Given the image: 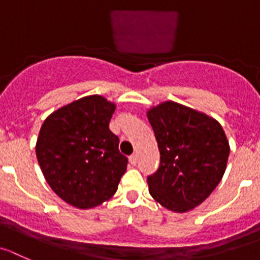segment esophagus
I'll return each instance as SVG.
<instances>
[{
    "label": "esophagus",
    "mask_w": 260,
    "mask_h": 260,
    "mask_svg": "<svg viewBox=\"0 0 260 260\" xmlns=\"http://www.w3.org/2000/svg\"><path fill=\"white\" fill-rule=\"evenodd\" d=\"M137 160H138V156H137V154H133V155H131V157H129V161H131V164H132V166H136V164H137Z\"/></svg>",
    "instance_id": "esophagus-1"
}]
</instances>
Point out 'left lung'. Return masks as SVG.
I'll list each match as a JSON object with an SVG mask.
<instances>
[{"instance_id": "1", "label": "left lung", "mask_w": 260, "mask_h": 260, "mask_svg": "<svg viewBox=\"0 0 260 260\" xmlns=\"http://www.w3.org/2000/svg\"><path fill=\"white\" fill-rule=\"evenodd\" d=\"M160 166L147 177L150 195L176 213L200 205L224 174L230 145L222 125L207 114L166 101L147 110Z\"/></svg>"}]
</instances>
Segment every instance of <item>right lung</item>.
Instances as JSON below:
<instances>
[{
	"instance_id": "obj_1",
	"label": "right lung",
	"mask_w": 260,
	"mask_h": 260,
	"mask_svg": "<svg viewBox=\"0 0 260 260\" xmlns=\"http://www.w3.org/2000/svg\"><path fill=\"white\" fill-rule=\"evenodd\" d=\"M115 104L100 94L53 111L38 135L36 154L46 181L65 203L89 209L118 190L128 159L109 129Z\"/></svg>"
}]
</instances>
